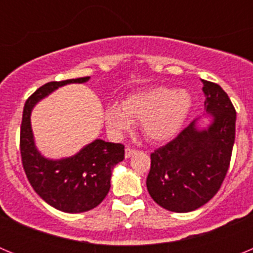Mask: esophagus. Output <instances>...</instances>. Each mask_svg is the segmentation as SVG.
Returning a JSON list of instances; mask_svg holds the SVG:
<instances>
[{"label":"esophagus","mask_w":253,"mask_h":253,"mask_svg":"<svg viewBox=\"0 0 253 253\" xmlns=\"http://www.w3.org/2000/svg\"><path fill=\"white\" fill-rule=\"evenodd\" d=\"M135 152L137 151L134 148H131V147H126V148H125V158H130L133 154H135Z\"/></svg>","instance_id":"34e87169"}]
</instances>
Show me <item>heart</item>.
Segmentation results:
<instances>
[{
	"mask_svg": "<svg viewBox=\"0 0 253 253\" xmlns=\"http://www.w3.org/2000/svg\"><path fill=\"white\" fill-rule=\"evenodd\" d=\"M193 104L189 91L156 86L130 93L122 105L109 106L104 119L115 137L128 133L133 123H140V130L147 140L162 143L177 135L191 113Z\"/></svg>",
	"mask_w": 253,
	"mask_h": 253,
	"instance_id": "heart-1",
	"label": "heart"
}]
</instances>
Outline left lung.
<instances>
[{
    "label": "left lung",
    "instance_id": "8db88e82",
    "mask_svg": "<svg viewBox=\"0 0 253 253\" xmlns=\"http://www.w3.org/2000/svg\"><path fill=\"white\" fill-rule=\"evenodd\" d=\"M203 82L207 128L198 119L151 154L147 189L160 207L187 213L207 204L220 189L231 162L236 110L222 87Z\"/></svg>",
    "mask_w": 253,
    "mask_h": 253
}]
</instances>
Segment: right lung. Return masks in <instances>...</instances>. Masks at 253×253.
I'll return each mask as SVG.
<instances>
[{
	"label": "right lung",
	"mask_w": 253,
	"mask_h": 253,
	"mask_svg": "<svg viewBox=\"0 0 253 253\" xmlns=\"http://www.w3.org/2000/svg\"><path fill=\"white\" fill-rule=\"evenodd\" d=\"M90 77L48 82L26 100L20 130V152L26 177L35 193L64 213H84L96 208L110 190L113 169L124 160L120 143L95 139L71 157L50 160L35 146L30 115L35 105L59 87L84 84Z\"/></svg>",
	"instance_id": "1"
}]
</instances>
